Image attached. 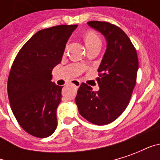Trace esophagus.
<instances>
[{
  "label": "esophagus",
  "instance_id": "obj_1",
  "mask_svg": "<svg viewBox=\"0 0 160 160\" xmlns=\"http://www.w3.org/2000/svg\"><path fill=\"white\" fill-rule=\"evenodd\" d=\"M72 85L73 86H74L75 87H79L80 86V80H73L72 81Z\"/></svg>",
  "mask_w": 160,
  "mask_h": 160
}]
</instances>
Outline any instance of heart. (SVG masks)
Returning <instances> with one entry per match:
<instances>
[{"instance_id": "b5f03b06", "label": "heart", "mask_w": 160, "mask_h": 160, "mask_svg": "<svg viewBox=\"0 0 160 160\" xmlns=\"http://www.w3.org/2000/svg\"><path fill=\"white\" fill-rule=\"evenodd\" d=\"M85 41H86L87 45H91V44H94V43H101L98 36L92 32L87 33V35L85 37Z\"/></svg>"}]
</instances>
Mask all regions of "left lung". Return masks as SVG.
<instances>
[{
	"label": "left lung",
	"mask_w": 160,
	"mask_h": 160,
	"mask_svg": "<svg viewBox=\"0 0 160 160\" xmlns=\"http://www.w3.org/2000/svg\"><path fill=\"white\" fill-rule=\"evenodd\" d=\"M87 25L106 40V50L98 72L99 90L82 83L75 103L82 117L92 123L105 125L120 116L128 104L139 68L136 50L122 30L108 22L89 21Z\"/></svg>",
	"instance_id": "1"
}]
</instances>
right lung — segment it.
<instances>
[{
	"instance_id": "right-lung-1",
	"label": "right lung",
	"mask_w": 160,
	"mask_h": 160,
	"mask_svg": "<svg viewBox=\"0 0 160 160\" xmlns=\"http://www.w3.org/2000/svg\"><path fill=\"white\" fill-rule=\"evenodd\" d=\"M77 27L63 25L38 32L12 63L8 81L11 109L23 129L33 136L49 137L57 127L56 109L63 87L51 81V73Z\"/></svg>"
}]
</instances>
